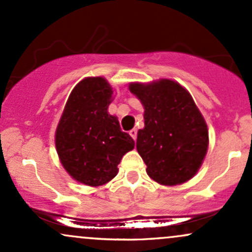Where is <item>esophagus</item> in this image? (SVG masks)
I'll use <instances>...</instances> for the list:
<instances>
[{
  "instance_id": "obj_1",
  "label": "esophagus",
  "mask_w": 252,
  "mask_h": 252,
  "mask_svg": "<svg viewBox=\"0 0 252 252\" xmlns=\"http://www.w3.org/2000/svg\"><path fill=\"white\" fill-rule=\"evenodd\" d=\"M129 135L131 136V137H132V140L136 141V138H137V130H136V129H132V130H130V131H129Z\"/></svg>"
}]
</instances>
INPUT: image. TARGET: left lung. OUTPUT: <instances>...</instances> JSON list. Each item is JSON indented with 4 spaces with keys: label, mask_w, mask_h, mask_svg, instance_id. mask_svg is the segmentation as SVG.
Listing matches in <instances>:
<instances>
[{
    "label": "left lung",
    "mask_w": 252,
    "mask_h": 252,
    "mask_svg": "<svg viewBox=\"0 0 252 252\" xmlns=\"http://www.w3.org/2000/svg\"><path fill=\"white\" fill-rule=\"evenodd\" d=\"M129 90L144 109L136 149L147 174L163 186L190 180L206 156L209 129L189 92L172 79L130 83Z\"/></svg>",
    "instance_id": "left-lung-1"
}]
</instances>
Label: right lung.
I'll list each match as a JSON object with an SVG mask.
<instances>
[{
  "label": "right lung",
  "mask_w": 252,
  "mask_h": 252,
  "mask_svg": "<svg viewBox=\"0 0 252 252\" xmlns=\"http://www.w3.org/2000/svg\"><path fill=\"white\" fill-rule=\"evenodd\" d=\"M111 85L103 77H86L72 90L56 130L60 163L73 180L98 187L117 175L123 155L135 142L108 112Z\"/></svg>",
  "instance_id": "obj_1"
}]
</instances>
